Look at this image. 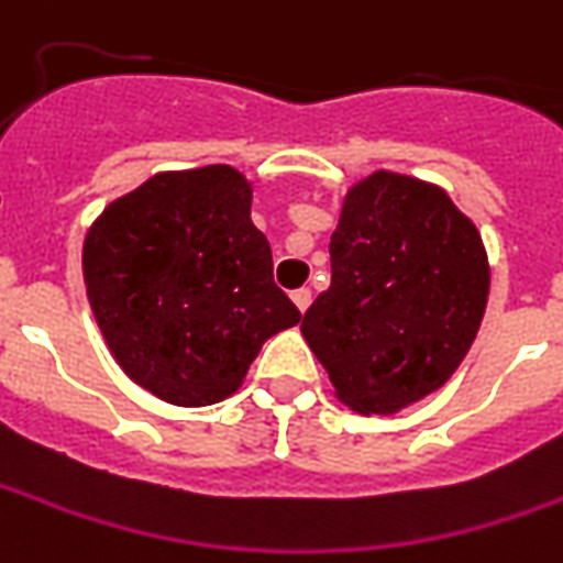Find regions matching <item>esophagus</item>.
Returning <instances> with one entry per match:
<instances>
[{"instance_id":"1","label":"esophagus","mask_w":563,"mask_h":563,"mask_svg":"<svg viewBox=\"0 0 563 563\" xmlns=\"http://www.w3.org/2000/svg\"><path fill=\"white\" fill-rule=\"evenodd\" d=\"M292 301H296L298 311L305 313L311 308V289H296V292H292Z\"/></svg>"}]
</instances>
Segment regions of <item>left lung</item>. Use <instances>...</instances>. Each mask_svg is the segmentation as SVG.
Segmentation results:
<instances>
[{
  "mask_svg": "<svg viewBox=\"0 0 563 563\" xmlns=\"http://www.w3.org/2000/svg\"><path fill=\"white\" fill-rule=\"evenodd\" d=\"M332 283L301 335L357 412L438 391L468 354L490 292L487 250L441 187L373 172L347 190L330 240Z\"/></svg>",
  "mask_w": 563,
  "mask_h": 563,
  "instance_id": "left-lung-1",
  "label": "left lung"
}]
</instances>
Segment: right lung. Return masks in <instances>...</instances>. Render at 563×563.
<instances>
[{
	"instance_id": "1",
	"label": "right lung",
	"mask_w": 563,
	"mask_h": 563,
	"mask_svg": "<svg viewBox=\"0 0 563 563\" xmlns=\"http://www.w3.org/2000/svg\"><path fill=\"white\" fill-rule=\"evenodd\" d=\"M250 206L231 166L159 172L86 233V292L107 347L166 404L231 397L267 339L301 320Z\"/></svg>"
}]
</instances>
